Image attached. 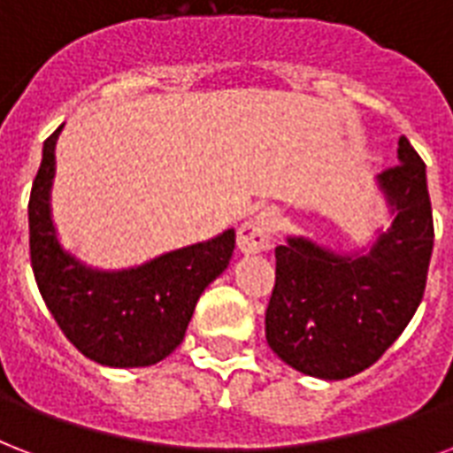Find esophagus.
Listing matches in <instances>:
<instances>
[{"mask_svg":"<svg viewBox=\"0 0 453 453\" xmlns=\"http://www.w3.org/2000/svg\"><path fill=\"white\" fill-rule=\"evenodd\" d=\"M273 233H275V216L273 211H261L240 227L237 247L242 254H261V251L271 250Z\"/></svg>","mask_w":453,"mask_h":453,"instance_id":"obj_1","label":"esophagus"}]
</instances>
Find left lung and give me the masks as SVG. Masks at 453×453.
I'll return each mask as SVG.
<instances>
[{"mask_svg": "<svg viewBox=\"0 0 453 453\" xmlns=\"http://www.w3.org/2000/svg\"><path fill=\"white\" fill-rule=\"evenodd\" d=\"M396 157L378 175L395 220L371 250L344 257L306 237L275 250L265 340L303 375L344 380L365 371L423 302L434 240L426 164L403 134Z\"/></svg>", "mask_w": 453, "mask_h": 453, "instance_id": "8db88e82", "label": "left lung"}]
</instances>
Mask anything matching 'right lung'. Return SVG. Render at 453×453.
Returning a JSON list of instances; mask_svg holds the SVG:
<instances>
[{
	"label": "right lung",
	"mask_w": 453,
	"mask_h": 453,
	"mask_svg": "<svg viewBox=\"0 0 453 453\" xmlns=\"http://www.w3.org/2000/svg\"><path fill=\"white\" fill-rule=\"evenodd\" d=\"M61 127L44 140L27 226L30 264L47 309L75 349L102 365L142 368L164 361L185 337L196 299L230 264L234 230L168 251L127 271H95L61 250L50 189Z\"/></svg>",
	"instance_id": "1"
}]
</instances>
